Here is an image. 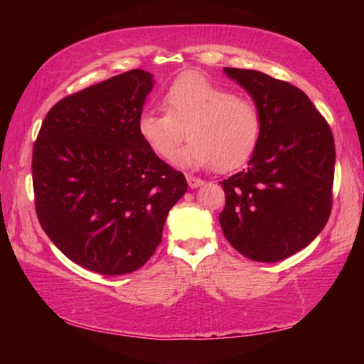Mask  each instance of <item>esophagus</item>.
<instances>
[{
    "label": "esophagus",
    "instance_id": "obj_1",
    "mask_svg": "<svg viewBox=\"0 0 364 364\" xmlns=\"http://www.w3.org/2000/svg\"><path fill=\"white\" fill-rule=\"evenodd\" d=\"M186 180H188L189 188H193V189L199 188V186H202V184L205 183L204 180H200V178H196V176H193V175H188V176H186Z\"/></svg>",
    "mask_w": 364,
    "mask_h": 364
}]
</instances>
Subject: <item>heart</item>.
<instances>
[{
	"label": "heart",
	"instance_id": "obj_1",
	"mask_svg": "<svg viewBox=\"0 0 364 364\" xmlns=\"http://www.w3.org/2000/svg\"><path fill=\"white\" fill-rule=\"evenodd\" d=\"M164 110H144L138 133L162 159H173L184 139L176 162L183 167L232 170L247 160L260 138V112L254 102L234 96L225 86L188 73L176 78L164 96Z\"/></svg>",
	"mask_w": 364,
	"mask_h": 364
}]
</instances>
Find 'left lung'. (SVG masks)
Returning <instances> with one entry per match:
<instances>
[{
  "instance_id": "obj_1",
  "label": "left lung",
  "mask_w": 364,
  "mask_h": 364,
  "mask_svg": "<svg viewBox=\"0 0 364 364\" xmlns=\"http://www.w3.org/2000/svg\"><path fill=\"white\" fill-rule=\"evenodd\" d=\"M260 112L249 167L221 181L225 237L239 254L273 263L297 254L328 223L336 147L332 132L304 91L267 73L225 67Z\"/></svg>"
}]
</instances>
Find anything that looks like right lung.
I'll return each mask as SVG.
<instances>
[{
    "label": "right lung",
    "mask_w": 364,
    "mask_h": 364,
    "mask_svg": "<svg viewBox=\"0 0 364 364\" xmlns=\"http://www.w3.org/2000/svg\"><path fill=\"white\" fill-rule=\"evenodd\" d=\"M154 75L134 69L49 110L33 146L40 225L63 254L95 273H133L162 242L186 178L138 133Z\"/></svg>",
    "instance_id": "add662e5"
}]
</instances>
